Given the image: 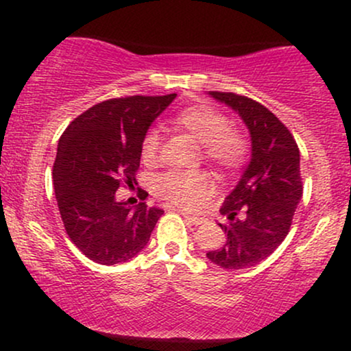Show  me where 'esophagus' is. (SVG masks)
<instances>
[{
    "label": "esophagus",
    "instance_id": "34e87169",
    "mask_svg": "<svg viewBox=\"0 0 351 351\" xmlns=\"http://www.w3.org/2000/svg\"><path fill=\"white\" fill-rule=\"evenodd\" d=\"M181 215L184 216V219H188L191 224H196V226H199V224L206 223V217H201V216H195V215H188V213H181Z\"/></svg>",
    "mask_w": 351,
    "mask_h": 351
}]
</instances>
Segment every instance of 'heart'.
Returning a JSON list of instances; mask_svg holds the SVG:
<instances>
[{
  "label": "heart",
  "mask_w": 351,
  "mask_h": 351,
  "mask_svg": "<svg viewBox=\"0 0 351 351\" xmlns=\"http://www.w3.org/2000/svg\"><path fill=\"white\" fill-rule=\"evenodd\" d=\"M178 130L199 143L201 153L208 162L223 171L241 168L247 156V142L244 135L231 125L216 108L209 106H191L183 108L173 119ZM160 135L148 130L142 140L140 155L148 167L158 162ZM153 189L160 198L183 208H199L213 193V180L206 171H167L153 180Z\"/></svg>",
  "instance_id": "heart-1"
}]
</instances>
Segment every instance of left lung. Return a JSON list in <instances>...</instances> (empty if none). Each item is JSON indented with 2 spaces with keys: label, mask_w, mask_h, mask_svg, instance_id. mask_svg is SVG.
<instances>
[{
  "label": "left lung",
  "mask_w": 351,
  "mask_h": 351,
  "mask_svg": "<svg viewBox=\"0 0 351 351\" xmlns=\"http://www.w3.org/2000/svg\"><path fill=\"white\" fill-rule=\"evenodd\" d=\"M209 95L243 119L251 135V162L219 209L229 219L219 224L226 241L206 257L229 271L247 269L271 256L289 234L302 199L300 153L287 127L259 102L232 92Z\"/></svg>",
  "instance_id": "8db88e82"
}]
</instances>
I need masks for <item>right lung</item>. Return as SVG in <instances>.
<instances>
[{"label": "right lung", "mask_w": 351, "mask_h": 351, "mask_svg": "<svg viewBox=\"0 0 351 351\" xmlns=\"http://www.w3.org/2000/svg\"><path fill=\"white\" fill-rule=\"evenodd\" d=\"M176 94L110 99L90 107L60 135L52 180L64 228L84 256L104 265L135 257L163 209L117 199L134 188L147 130Z\"/></svg>", "instance_id": "right-lung-1"}]
</instances>
